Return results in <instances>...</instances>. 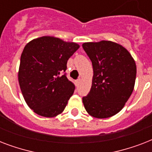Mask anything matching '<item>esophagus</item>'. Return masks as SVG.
<instances>
[{"instance_id": "34e87169", "label": "esophagus", "mask_w": 152, "mask_h": 152, "mask_svg": "<svg viewBox=\"0 0 152 152\" xmlns=\"http://www.w3.org/2000/svg\"><path fill=\"white\" fill-rule=\"evenodd\" d=\"M80 81H81L80 79H78V80H76V85L78 86L79 84L80 83Z\"/></svg>"}]
</instances>
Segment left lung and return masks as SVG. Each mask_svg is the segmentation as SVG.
Wrapping results in <instances>:
<instances>
[{
    "instance_id": "8db88e82",
    "label": "left lung",
    "mask_w": 152,
    "mask_h": 152,
    "mask_svg": "<svg viewBox=\"0 0 152 152\" xmlns=\"http://www.w3.org/2000/svg\"><path fill=\"white\" fill-rule=\"evenodd\" d=\"M83 50L93 66L92 85L83 97L91 116L107 118L121 110L134 88L137 66L129 52L110 41L85 42Z\"/></svg>"
}]
</instances>
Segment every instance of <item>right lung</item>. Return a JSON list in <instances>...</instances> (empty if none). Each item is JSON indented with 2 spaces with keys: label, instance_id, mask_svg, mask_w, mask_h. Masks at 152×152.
I'll return each instance as SVG.
<instances>
[{
  "label": "right lung",
  "instance_id": "obj_1",
  "mask_svg": "<svg viewBox=\"0 0 152 152\" xmlns=\"http://www.w3.org/2000/svg\"><path fill=\"white\" fill-rule=\"evenodd\" d=\"M80 46L43 36L25 46L18 79L23 96L34 113L53 118L63 112L75 90L66 73L67 61Z\"/></svg>",
  "mask_w": 152,
  "mask_h": 152
}]
</instances>
